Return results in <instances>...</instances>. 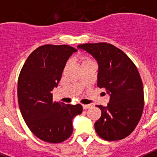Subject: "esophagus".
<instances>
[{
    "label": "esophagus",
    "instance_id": "34e87169",
    "mask_svg": "<svg viewBox=\"0 0 157 157\" xmlns=\"http://www.w3.org/2000/svg\"><path fill=\"white\" fill-rule=\"evenodd\" d=\"M83 109H87L89 108H90V105H82Z\"/></svg>",
    "mask_w": 157,
    "mask_h": 157
}]
</instances>
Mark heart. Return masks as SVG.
Here are the masks:
<instances>
[{"label":"heart","mask_w":157,"mask_h":157,"mask_svg":"<svg viewBox=\"0 0 157 157\" xmlns=\"http://www.w3.org/2000/svg\"><path fill=\"white\" fill-rule=\"evenodd\" d=\"M78 60H79L80 63H81V67L95 63L94 59L90 56H87V55H82V56H80L78 57Z\"/></svg>","instance_id":"obj_1"}]
</instances>
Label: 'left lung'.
Listing matches in <instances>:
<instances>
[{"label":"left lung","mask_w":157,"mask_h":157,"mask_svg":"<svg viewBox=\"0 0 157 157\" xmlns=\"http://www.w3.org/2000/svg\"><path fill=\"white\" fill-rule=\"evenodd\" d=\"M98 62V86L110 94L108 106L97 105L101 116L94 124L99 137L119 141L134 131L144 108L143 84L137 67L121 49L106 42L78 45Z\"/></svg>","instance_id":"8db88e82"}]
</instances>
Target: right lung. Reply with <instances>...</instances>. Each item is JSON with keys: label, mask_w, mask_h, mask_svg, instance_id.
<instances>
[{"label": "right lung", "mask_w": 157, "mask_h": 157, "mask_svg": "<svg viewBox=\"0 0 157 157\" xmlns=\"http://www.w3.org/2000/svg\"><path fill=\"white\" fill-rule=\"evenodd\" d=\"M77 49L67 45H45L34 50L18 78V102L22 116L36 137L60 143L73 132L72 119L81 114V105L52 101L51 91L61 78L67 60Z\"/></svg>", "instance_id": "right-lung-1"}]
</instances>
